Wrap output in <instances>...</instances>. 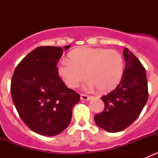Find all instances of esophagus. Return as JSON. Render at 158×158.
I'll return each instance as SVG.
<instances>
[{
    "label": "esophagus",
    "instance_id": "1",
    "mask_svg": "<svg viewBox=\"0 0 158 158\" xmlns=\"http://www.w3.org/2000/svg\"><path fill=\"white\" fill-rule=\"evenodd\" d=\"M81 99L83 100H89L91 99V96L86 94H81Z\"/></svg>",
    "mask_w": 158,
    "mask_h": 158
}]
</instances>
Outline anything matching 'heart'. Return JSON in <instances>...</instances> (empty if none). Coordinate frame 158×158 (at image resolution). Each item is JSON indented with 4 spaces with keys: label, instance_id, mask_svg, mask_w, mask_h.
I'll list each match as a JSON object with an SVG mask.
<instances>
[{
    "label": "heart",
    "instance_id": "obj_1",
    "mask_svg": "<svg viewBox=\"0 0 158 158\" xmlns=\"http://www.w3.org/2000/svg\"><path fill=\"white\" fill-rule=\"evenodd\" d=\"M69 59L61 61L59 76L68 87L75 89L85 79L86 89L97 88L101 93H109L120 83L123 76L124 60L115 50L81 47L71 51Z\"/></svg>",
    "mask_w": 158,
    "mask_h": 158
}]
</instances>
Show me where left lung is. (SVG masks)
I'll use <instances>...</instances> for the list:
<instances>
[{
  "mask_svg": "<svg viewBox=\"0 0 158 158\" xmlns=\"http://www.w3.org/2000/svg\"><path fill=\"white\" fill-rule=\"evenodd\" d=\"M126 68L118 85L102 96L104 109L94 116L96 123L108 132L123 131L139 116L148 100V82L144 66L133 53L124 49Z\"/></svg>",
  "mask_w": 158,
  "mask_h": 158,
  "instance_id": "8db88e82",
  "label": "left lung"
}]
</instances>
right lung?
I'll use <instances>...</instances> for the list:
<instances>
[{"label": "right lung", "instance_id": "right-lung-1", "mask_svg": "<svg viewBox=\"0 0 158 158\" xmlns=\"http://www.w3.org/2000/svg\"><path fill=\"white\" fill-rule=\"evenodd\" d=\"M70 46L39 47L18 64L11 95L19 117L35 133L54 136L69 126L80 95L60 78L58 62Z\"/></svg>", "mask_w": 158, "mask_h": 158}]
</instances>
